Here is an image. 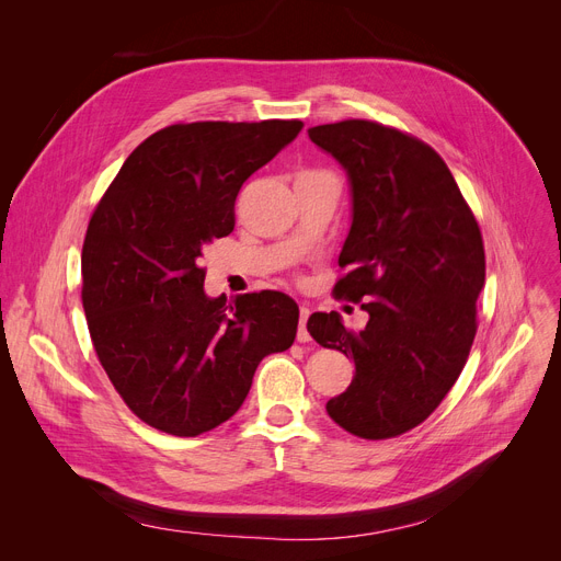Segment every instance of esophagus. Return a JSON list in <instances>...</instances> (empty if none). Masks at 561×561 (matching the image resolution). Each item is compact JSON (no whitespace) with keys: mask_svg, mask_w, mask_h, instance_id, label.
Returning <instances> with one entry per match:
<instances>
[{"mask_svg":"<svg viewBox=\"0 0 561 561\" xmlns=\"http://www.w3.org/2000/svg\"><path fill=\"white\" fill-rule=\"evenodd\" d=\"M309 307H300V328H298V341L300 343H309L311 341V336H309V332H307V320H309Z\"/></svg>","mask_w":561,"mask_h":561,"instance_id":"1","label":"esophagus"}]
</instances>
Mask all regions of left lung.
Wrapping results in <instances>:
<instances>
[{"label":"left lung","mask_w":561,"mask_h":561,"mask_svg":"<svg viewBox=\"0 0 561 561\" xmlns=\"http://www.w3.org/2000/svg\"><path fill=\"white\" fill-rule=\"evenodd\" d=\"M347 172L352 225L334 293L362 302L366 328L313 313L309 334L355 359L330 419L362 438L421 425L457 381L478 332L484 245L446 161L423 140L370 121L309 129Z\"/></svg>","instance_id":"obj_1"}]
</instances>
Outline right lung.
<instances>
[{"mask_svg": "<svg viewBox=\"0 0 561 561\" xmlns=\"http://www.w3.org/2000/svg\"><path fill=\"white\" fill-rule=\"evenodd\" d=\"M300 121L170 125L129 154L88 222L81 300L100 364L134 414L197 436L241 409L263 357L284 352L300 309L279 290L204 293L202 252L233 229L248 176Z\"/></svg>", "mask_w": 561, "mask_h": 561, "instance_id": "add662e5", "label": "right lung"}]
</instances>
